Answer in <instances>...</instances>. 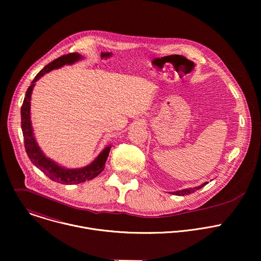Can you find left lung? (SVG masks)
I'll return each instance as SVG.
<instances>
[{"label": "left lung", "mask_w": 261, "mask_h": 261, "mask_svg": "<svg viewBox=\"0 0 261 261\" xmlns=\"http://www.w3.org/2000/svg\"><path fill=\"white\" fill-rule=\"evenodd\" d=\"M206 185H208V181H206V182H204V184L200 185L199 187L190 188V189H186V190H181V191H176V192H171L170 194H172V195H176V196H188V195H190V194H192V193H195L196 191H198V190H200V189L204 188Z\"/></svg>", "instance_id": "1"}]
</instances>
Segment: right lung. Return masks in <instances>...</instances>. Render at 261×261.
I'll use <instances>...</instances> for the list:
<instances>
[{"label":"right lung","instance_id":"right-lung-1","mask_svg":"<svg viewBox=\"0 0 261 261\" xmlns=\"http://www.w3.org/2000/svg\"><path fill=\"white\" fill-rule=\"evenodd\" d=\"M83 58H84L83 55L79 53H69L47 64L35 76L31 86L28 88L25 97L21 107V129L23 133L25 151L31 162L38 169H40L51 180L56 181L58 184H62V185H77V184L85 182L87 180L89 181L95 178L97 175H99L106 167L105 165L108 160L112 145L106 146L102 149V151L94 159V161H92V163H90L89 165H87L85 167L69 169L59 165L58 163L48 158L44 153V151L41 149V147L39 146L36 140L33 125H32V120H31V99H32V93L34 90V87L36 85V82L40 80L44 74L50 72L53 69L60 68L65 64L66 65L73 64L82 60Z\"/></svg>","mask_w":261,"mask_h":261}]
</instances>
